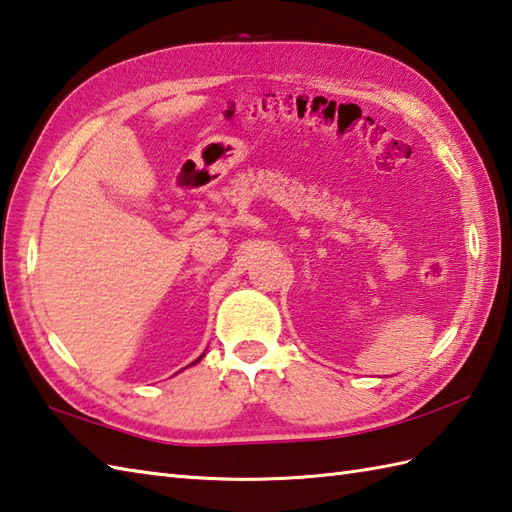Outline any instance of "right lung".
<instances>
[{
	"mask_svg": "<svg viewBox=\"0 0 512 512\" xmlns=\"http://www.w3.org/2000/svg\"><path fill=\"white\" fill-rule=\"evenodd\" d=\"M199 359H201V357H199ZM199 359H197V361H199Z\"/></svg>",
	"mask_w": 512,
	"mask_h": 512,
	"instance_id": "1",
	"label": "right lung"
}]
</instances>
